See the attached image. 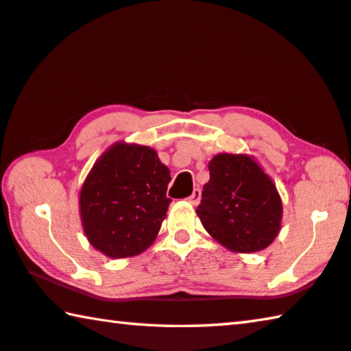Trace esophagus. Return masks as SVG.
I'll return each instance as SVG.
<instances>
[{"instance_id":"obj_1","label":"esophagus","mask_w":351,"mask_h":351,"mask_svg":"<svg viewBox=\"0 0 351 351\" xmlns=\"http://www.w3.org/2000/svg\"><path fill=\"white\" fill-rule=\"evenodd\" d=\"M186 200H188V202L191 204V205H199V202H200V189H199V188L194 189L191 196H189Z\"/></svg>"}]
</instances>
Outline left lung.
<instances>
[{"label": "left lung", "mask_w": 351, "mask_h": 351, "mask_svg": "<svg viewBox=\"0 0 351 351\" xmlns=\"http://www.w3.org/2000/svg\"><path fill=\"white\" fill-rule=\"evenodd\" d=\"M196 213L211 237L239 254L272 244L281 227L280 194L266 172L244 154H217L208 163Z\"/></svg>", "instance_id": "8db88e82"}]
</instances>
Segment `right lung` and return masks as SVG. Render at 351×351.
<instances>
[{"mask_svg": "<svg viewBox=\"0 0 351 351\" xmlns=\"http://www.w3.org/2000/svg\"><path fill=\"white\" fill-rule=\"evenodd\" d=\"M169 169L147 146L119 141L101 155L80 189L84 233L110 258L145 252L162 227L171 199Z\"/></svg>", "mask_w": 351, "mask_h": 351, "instance_id": "right-lung-1", "label": "right lung"}]
</instances>
